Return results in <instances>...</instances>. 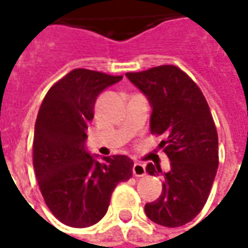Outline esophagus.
I'll list each match as a JSON object with an SVG mask.
<instances>
[{"label":"esophagus","instance_id":"34e87169","mask_svg":"<svg viewBox=\"0 0 248 248\" xmlns=\"http://www.w3.org/2000/svg\"><path fill=\"white\" fill-rule=\"evenodd\" d=\"M132 172L135 176H145L146 175V167L140 163H135L132 167Z\"/></svg>","mask_w":248,"mask_h":248}]
</instances>
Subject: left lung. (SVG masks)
<instances>
[{"instance_id": "left-lung-1", "label": "left lung", "mask_w": 248, "mask_h": 248, "mask_svg": "<svg viewBox=\"0 0 248 248\" xmlns=\"http://www.w3.org/2000/svg\"><path fill=\"white\" fill-rule=\"evenodd\" d=\"M125 76L148 98L150 132L166 137L158 149L171 161L164 174L152 163L146 166L150 175H164V184L145 213L158 225L182 226L204 207L218 170V134L210 108L200 88L176 66Z\"/></svg>"}]
</instances>
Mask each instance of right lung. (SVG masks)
Masks as SVG:
<instances>
[{
    "label": "right lung",
    "mask_w": 248,
    "mask_h": 248,
    "mask_svg": "<svg viewBox=\"0 0 248 248\" xmlns=\"http://www.w3.org/2000/svg\"><path fill=\"white\" fill-rule=\"evenodd\" d=\"M123 77L74 69L52 85L34 127L33 164L48 208L61 222L87 228L99 222L119 182L132 176V160L99 161L87 149V129L102 91Z\"/></svg>",
    "instance_id": "add662e5"
}]
</instances>
